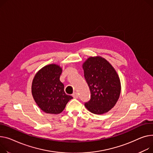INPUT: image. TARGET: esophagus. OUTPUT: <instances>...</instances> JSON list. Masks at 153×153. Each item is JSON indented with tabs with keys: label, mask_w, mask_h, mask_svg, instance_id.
<instances>
[{
	"label": "esophagus",
	"mask_w": 153,
	"mask_h": 153,
	"mask_svg": "<svg viewBox=\"0 0 153 153\" xmlns=\"http://www.w3.org/2000/svg\"><path fill=\"white\" fill-rule=\"evenodd\" d=\"M73 97L74 98H77L78 97H79V95L77 92H74L73 94Z\"/></svg>",
	"instance_id": "esophagus-1"
}]
</instances>
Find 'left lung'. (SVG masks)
I'll return each instance as SVG.
<instances>
[{
	"label": "left lung",
	"instance_id": "1",
	"mask_svg": "<svg viewBox=\"0 0 153 153\" xmlns=\"http://www.w3.org/2000/svg\"><path fill=\"white\" fill-rule=\"evenodd\" d=\"M82 68L91 94L85 106L94 114L107 113L114 106L120 94V82L116 70L100 56L88 58Z\"/></svg>",
	"mask_w": 153,
	"mask_h": 153
}]
</instances>
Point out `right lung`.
<instances>
[{"label": "right lung", "mask_w": 153, "mask_h": 153, "mask_svg": "<svg viewBox=\"0 0 153 153\" xmlns=\"http://www.w3.org/2000/svg\"><path fill=\"white\" fill-rule=\"evenodd\" d=\"M62 69L55 64L43 67L35 75L32 83V95L38 106L48 114L62 113L73 97L66 95L59 80Z\"/></svg>", "instance_id": "right-lung-1"}]
</instances>
